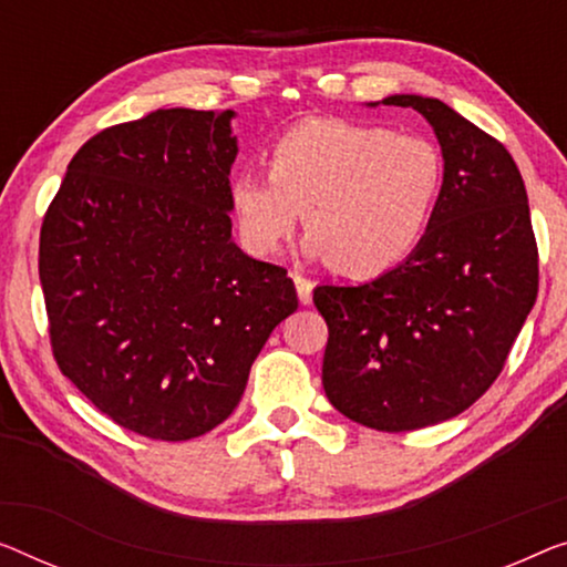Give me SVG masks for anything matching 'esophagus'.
<instances>
[{"label": "esophagus", "mask_w": 567, "mask_h": 567, "mask_svg": "<svg viewBox=\"0 0 567 567\" xmlns=\"http://www.w3.org/2000/svg\"><path fill=\"white\" fill-rule=\"evenodd\" d=\"M292 280H295V287H298V298L302 306H310L312 302V282L308 280V277H302L300 272H292Z\"/></svg>", "instance_id": "34e87169"}]
</instances>
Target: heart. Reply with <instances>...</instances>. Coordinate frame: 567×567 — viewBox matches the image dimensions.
Listing matches in <instances>:
<instances>
[{"label":"heart","instance_id":"b5f03b06","mask_svg":"<svg viewBox=\"0 0 567 567\" xmlns=\"http://www.w3.org/2000/svg\"><path fill=\"white\" fill-rule=\"evenodd\" d=\"M269 173L239 171L229 206L239 239L269 257L306 210L312 259L351 277H377L420 249L443 193V152L422 134L349 122H308L269 147Z\"/></svg>","mask_w":567,"mask_h":567}]
</instances>
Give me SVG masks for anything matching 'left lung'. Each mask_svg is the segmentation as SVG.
<instances>
[{
	"instance_id": "obj_1",
	"label": "left lung",
	"mask_w": 567,
	"mask_h": 567,
	"mask_svg": "<svg viewBox=\"0 0 567 567\" xmlns=\"http://www.w3.org/2000/svg\"><path fill=\"white\" fill-rule=\"evenodd\" d=\"M425 116L445 177L420 249L377 280L320 285L323 390L359 425L404 433L468 410L504 369L537 300V241L509 152L441 99L394 94ZM377 106V104H371Z\"/></svg>"
}]
</instances>
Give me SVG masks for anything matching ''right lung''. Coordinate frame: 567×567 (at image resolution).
Wrapping results in <instances>:
<instances>
[{"instance_id":"right-lung-1","label":"right lung","mask_w":567,"mask_h":567,"mask_svg":"<svg viewBox=\"0 0 567 567\" xmlns=\"http://www.w3.org/2000/svg\"><path fill=\"white\" fill-rule=\"evenodd\" d=\"M234 112L157 109L75 152L40 229V285L63 374L152 441L231 415L298 292L231 239Z\"/></svg>"}]
</instances>
